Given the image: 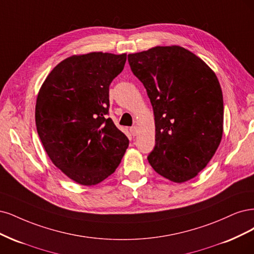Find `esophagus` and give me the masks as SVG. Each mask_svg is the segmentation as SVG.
Masks as SVG:
<instances>
[{
	"instance_id": "1",
	"label": "esophagus",
	"mask_w": 254,
	"mask_h": 254,
	"mask_svg": "<svg viewBox=\"0 0 254 254\" xmlns=\"http://www.w3.org/2000/svg\"><path fill=\"white\" fill-rule=\"evenodd\" d=\"M129 132H130V134H132L133 136H136L137 133H138L137 127H130V128H129Z\"/></svg>"
}]
</instances>
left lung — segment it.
I'll use <instances>...</instances> for the list:
<instances>
[{
  "label": "left lung",
  "mask_w": 254,
  "mask_h": 254,
  "mask_svg": "<svg viewBox=\"0 0 254 254\" xmlns=\"http://www.w3.org/2000/svg\"><path fill=\"white\" fill-rule=\"evenodd\" d=\"M127 60L153 106L150 165L171 182L190 181L207 167L223 137L224 101L215 72L177 45L129 54Z\"/></svg>",
  "instance_id": "1"
}]
</instances>
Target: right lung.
<instances>
[{
  "label": "right lung",
  "mask_w": 254,
  "mask_h": 254,
  "mask_svg": "<svg viewBox=\"0 0 254 254\" xmlns=\"http://www.w3.org/2000/svg\"><path fill=\"white\" fill-rule=\"evenodd\" d=\"M127 54L89 53L61 61L41 86L36 127L54 165L80 185L94 186L113 174L128 146L109 114L110 84Z\"/></svg>",
  "instance_id": "add662e5"
}]
</instances>
